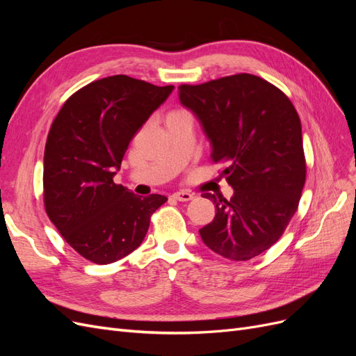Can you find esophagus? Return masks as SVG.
<instances>
[{
	"mask_svg": "<svg viewBox=\"0 0 356 356\" xmlns=\"http://www.w3.org/2000/svg\"><path fill=\"white\" fill-rule=\"evenodd\" d=\"M172 197L174 199H177V200H179V202H188V200H191L193 196L190 191H186V190H182V191H177V193H174V195H172Z\"/></svg>",
	"mask_w": 356,
	"mask_h": 356,
	"instance_id": "obj_1",
	"label": "esophagus"
}]
</instances>
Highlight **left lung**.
<instances>
[{
	"mask_svg": "<svg viewBox=\"0 0 356 356\" xmlns=\"http://www.w3.org/2000/svg\"><path fill=\"white\" fill-rule=\"evenodd\" d=\"M178 89L234 190L230 200L203 195L217 213L199 230L202 241L232 261L251 260L279 241L298 208L306 181L300 117L282 90L252 74Z\"/></svg>",
	"mask_w": 356,
	"mask_h": 356,
	"instance_id": "8db88e82",
	"label": "left lung"
}]
</instances>
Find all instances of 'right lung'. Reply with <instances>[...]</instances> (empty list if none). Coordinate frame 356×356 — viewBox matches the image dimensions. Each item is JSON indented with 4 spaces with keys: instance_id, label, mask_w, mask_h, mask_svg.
I'll return each instance as SVG.
<instances>
[{
    "instance_id": "add662e5",
    "label": "right lung",
    "mask_w": 356,
    "mask_h": 356,
    "mask_svg": "<svg viewBox=\"0 0 356 356\" xmlns=\"http://www.w3.org/2000/svg\"><path fill=\"white\" fill-rule=\"evenodd\" d=\"M172 90L113 75L71 95L53 120L44 149V208L86 260L110 264L135 251L152 215L168 200L136 196L113 177L139 127Z\"/></svg>"
}]
</instances>
